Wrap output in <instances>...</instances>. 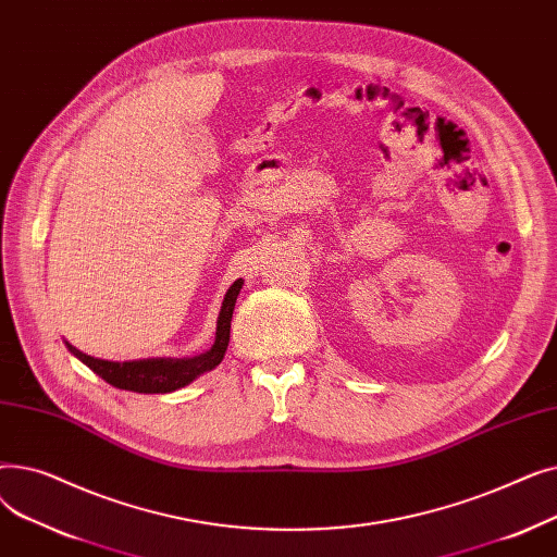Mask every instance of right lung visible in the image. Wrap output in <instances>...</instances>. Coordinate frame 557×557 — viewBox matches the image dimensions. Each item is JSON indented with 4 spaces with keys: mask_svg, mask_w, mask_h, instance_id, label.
I'll list each match as a JSON object with an SVG mask.
<instances>
[{
    "mask_svg": "<svg viewBox=\"0 0 557 557\" xmlns=\"http://www.w3.org/2000/svg\"><path fill=\"white\" fill-rule=\"evenodd\" d=\"M242 284L244 282L237 280L227 288L219 311V320H216L214 343L208 352L202 355L185 357V359L156 357V359H139V361H103L90 355H83L81 349H76L67 341L65 345L78 361H83L92 372H97L103 382H108L114 388L131 391V393H173L189 386L194 379L214 370L223 361L227 343H230V320H232L234 302H237Z\"/></svg>",
    "mask_w": 557,
    "mask_h": 557,
    "instance_id": "1",
    "label": "right lung"
}]
</instances>
